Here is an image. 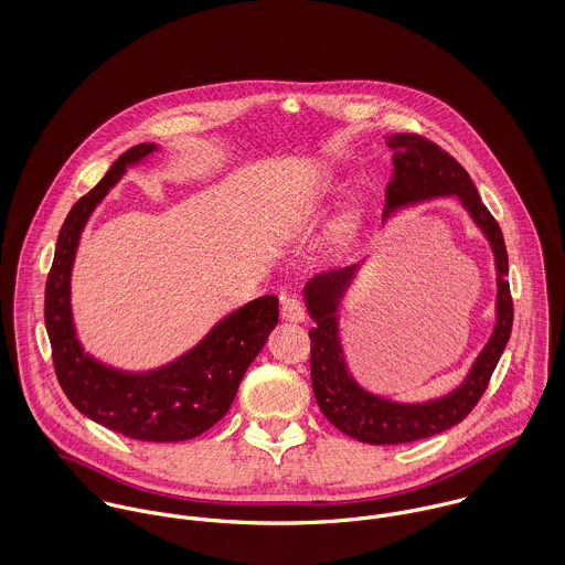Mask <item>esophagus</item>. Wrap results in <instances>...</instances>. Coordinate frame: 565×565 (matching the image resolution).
Returning <instances> with one entry per match:
<instances>
[{
  "label": "esophagus",
  "instance_id": "1",
  "mask_svg": "<svg viewBox=\"0 0 565 565\" xmlns=\"http://www.w3.org/2000/svg\"><path fill=\"white\" fill-rule=\"evenodd\" d=\"M280 316H282V320H287V322L300 323L307 320L305 307H302V302H300L298 298H285V300H282V311H280Z\"/></svg>",
  "mask_w": 565,
  "mask_h": 565
}]
</instances>
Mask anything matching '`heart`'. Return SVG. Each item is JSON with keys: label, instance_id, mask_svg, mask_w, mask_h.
<instances>
[{"label": "heart", "instance_id": "obj_1", "mask_svg": "<svg viewBox=\"0 0 565 565\" xmlns=\"http://www.w3.org/2000/svg\"><path fill=\"white\" fill-rule=\"evenodd\" d=\"M337 195H339V184L334 180H320L298 202V206L294 211V224H318L326 217V213ZM359 228H361L359 209L352 206V209L341 211L330 224V237H328L330 247L345 249L350 243L354 242Z\"/></svg>", "mask_w": 565, "mask_h": 565}]
</instances>
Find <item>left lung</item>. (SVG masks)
Instances as JSON below:
<instances>
[{
  "label": "left lung",
  "instance_id": "1",
  "mask_svg": "<svg viewBox=\"0 0 565 565\" xmlns=\"http://www.w3.org/2000/svg\"><path fill=\"white\" fill-rule=\"evenodd\" d=\"M385 143L394 152V171L385 191L383 224L408 206L439 198H457L493 254L495 322L483 350L477 354L466 379L455 390L422 403H401L365 390L350 372L341 343L343 300L367 258L345 269L318 274L305 285L302 294L307 311L318 323L309 330L316 401L334 428L356 441L374 446L426 439L459 424L481 401L513 326L504 239L500 226L484 209L468 171L448 152L419 135H392L385 137Z\"/></svg>",
  "mask_w": 565,
  "mask_h": 565
}]
</instances>
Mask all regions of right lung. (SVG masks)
<instances>
[{
    "label": "right lung",
    "instance_id": "right-lung-1",
    "mask_svg": "<svg viewBox=\"0 0 565 565\" xmlns=\"http://www.w3.org/2000/svg\"><path fill=\"white\" fill-rule=\"evenodd\" d=\"M161 148L124 152L70 211L45 285V328L58 383L88 419L139 441H186L215 426L231 408L243 374L278 323V298L263 296L224 316L193 348L152 370L113 367L84 350L72 309V271L82 233L128 167Z\"/></svg>",
    "mask_w": 565,
    "mask_h": 565
}]
</instances>
